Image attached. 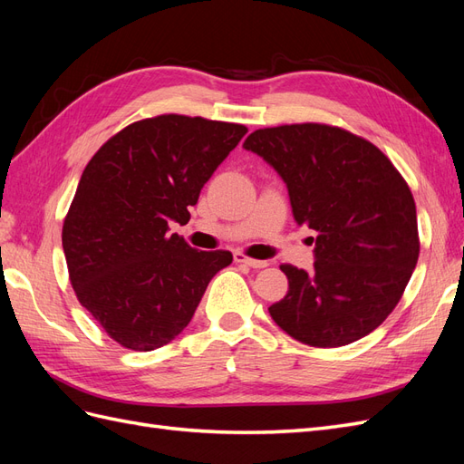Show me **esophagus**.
Instances as JSON below:
<instances>
[{
  "label": "esophagus",
  "mask_w": 464,
  "mask_h": 464,
  "mask_svg": "<svg viewBox=\"0 0 464 464\" xmlns=\"http://www.w3.org/2000/svg\"><path fill=\"white\" fill-rule=\"evenodd\" d=\"M234 261H236V263H242V265H247V266H251V269H263V266L269 265L266 261L251 259V257H247V256H244V254H234Z\"/></svg>",
  "instance_id": "1"
}]
</instances>
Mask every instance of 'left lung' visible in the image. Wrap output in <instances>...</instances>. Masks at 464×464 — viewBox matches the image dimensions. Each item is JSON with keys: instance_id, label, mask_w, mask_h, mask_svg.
<instances>
[{"instance_id": "8db88e82", "label": "left lung", "mask_w": 464, "mask_h": 464, "mask_svg": "<svg viewBox=\"0 0 464 464\" xmlns=\"http://www.w3.org/2000/svg\"><path fill=\"white\" fill-rule=\"evenodd\" d=\"M244 147L285 179L294 218L317 232L314 271L280 265L288 294L269 307L294 339L333 348L395 310L420 256L412 191L368 139L327 123L251 133Z\"/></svg>"}]
</instances>
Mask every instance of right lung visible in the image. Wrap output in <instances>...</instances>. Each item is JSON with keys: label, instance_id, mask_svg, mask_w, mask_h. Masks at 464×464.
I'll return each instance as SVG.
<instances>
[{"label": "right lung", "instance_id": "right-lung-1", "mask_svg": "<svg viewBox=\"0 0 464 464\" xmlns=\"http://www.w3.org/2000/svg\"><path fill=\"white\" fill-rule=\"evenodd\" d=\"M247 133L242 123L179 114L139 120L94 152L69 207L62 244L81 305L137 353L188 327L230 251H199L170 234Z\"/></svg>", "mask_w": 464, "mask_h": 464}]
</instances>
